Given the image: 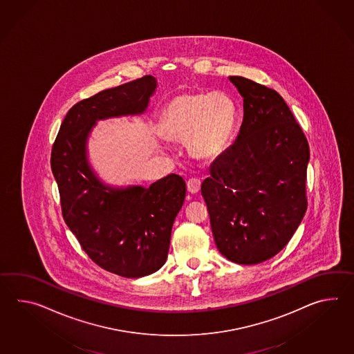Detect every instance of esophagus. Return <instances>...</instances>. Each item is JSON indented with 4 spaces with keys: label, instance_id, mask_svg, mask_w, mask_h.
<instances>
[{
    "label": "esophagus",
    "instance_id": "34e87169",
    "mask_svg": "<svg viewBox=\"0 0 354 354\" xmlns=\"http://www.w3.org/2000/svg\"><path fill=\"white\" fill-rule=\"evenodd\" d=\"M201 185H202V181H201V179H198V178H190V179L187 181V188H188L189 192L193 193V194L199 192Z\"/></svg>",
    "mask_w": 354,
    "mask_h": 354
}]
</instances>
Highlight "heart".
I'll list each match as a JSON object with an SVG mask.
<instances>
[{
	"mask_svg": "<svg viewBox=\"0 0 354 354\" xmlns=\"http://www.w3.org/2000/svg\"><path fill=\"white\" fill-rule=\"evenodd\" d=\"M235 123V102L228 95L188 93L166 105L161 128L167 138L188 142L196 158H209L227 147Z\"/></svg>",
	"mask_w": 354,
	"mask_h": 354,
	"instance_id": "heart-1",
	"label": "heart"
}]
</instances>
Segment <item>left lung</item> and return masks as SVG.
<instances>
[{"mask_svg": "<svg viewBox=\"0 0 354 354\" xmlns=\"http://www.w3.org/2000/svg\"><path fill=\"white\" fill-rule=\"evenodd\" d=\"M230 81L244 97L243 124L201 189L217 249L249 266L281 252L304 218L310 147L275 90L241 76Z\"/></svg>", "mask_w": 354, "mask_h": 354, "instance_id": "8db88e82", "label": "left lung"}]
</instances>
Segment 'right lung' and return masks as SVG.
<instances>
[{
  "label": "right lung",
  "instance_id": "obj_1",
  "mask_svg": "<svg viewBox=\"0 0 354 354\" xmlns=\"http://www.w3.org/2000/svg\"><path fill=\"white\" fill-rule=\"evenodd\" d=\"M156 86L147 75L75 104L50 155L66 225L90 259L126 278L151 274L165 264L185 181L170 174L149 188L105 185L88 165L87 137L96 120L145 113Z\"/></svg>",
  "mask_w": 354,
  "mask_h": 354
}]
</instances>
